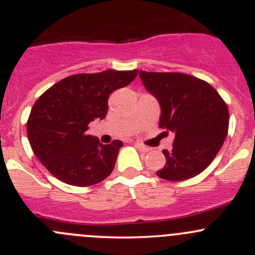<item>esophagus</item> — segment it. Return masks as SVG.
<instances>
[{
  "label": "esophagus",
  "mask_w": 255,
  "mask_h": 255,
  "mask_svg": "<svg viewBox=\"0 0 255 255\" xmlns=\"http://www.w3.org/2000/svg\"><path fill=\"white\" fill-rule=\"evenodd\" d=\"M135 148L138 149V150L143 151V153H148V151H150V148L146 145H144L142 143H135Z\"/></svg>",
  "instance_id": "esophagus-1"
}]
</instances>
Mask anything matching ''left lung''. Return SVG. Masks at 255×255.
Here are the masks:
<instances>
[{"mask_svg": "<svg viewBox=\"0 0 255 255\" xmlns=\"http://www.w3.org/2000/svg\"><path fill=\"white\" fill-rule=\"evenodd\" d=\"M139 78L160 105L159 127L175 134L173 149L156 175L181 181L205 170L225 142L230 113L218 92L204 80L181 73H146Z\"/></svg>", "mask_w": 255, "mask_h": 255, "instance_id": "left-lung-1", "label": "left lung"}]
</instances>
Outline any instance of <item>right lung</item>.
Listing matches in <instances>:
<instances>
[{
    "label": "right lung",
    "instance_id": "1",
    "mask_svg": "<svg viewBox=\"0 0 255 255\" xmlns=\"http://www.w3.org/2000/svg\"><path fill=\"white\" fill-rule=\"evenodd\" d=\"M137 75L138 70L71 75L37 100L27 134L35 156L51 175L74 186H91L112 173L123 143H100L86 134L87 126L106 117L110 95Z\"/></svg>",
    "mask_w": 255,
    "mask_h": 255
}]
</instances>
